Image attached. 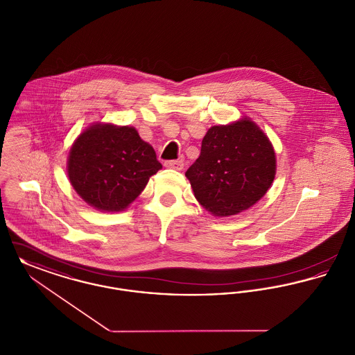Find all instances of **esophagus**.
I'll use <instances>...</instances> for the list:
<instances>
[{
  "instance_id": "34e87169",
  "label": "esophagus",
  "mask_w": 355,
  "mask_h": 355,
  "mask_svg": "<svg viewBox=\"0 0 355 355\" xmlns=\"http://www.w3.org/2000/svg\"><path fill=\"white\" fill-rule=\"evenodd\" d=\"M165 166L170 168V169L182 170L184 169V161L182 159H171V161H166Z\"/></svg>"
}]
</instances>
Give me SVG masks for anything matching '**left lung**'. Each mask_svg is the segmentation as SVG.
Here are the masks:
<instances>
[{"mask_svg":"<svg viewBox=\"0 0 355 355\" xmlns=\"http://www.w3.org/2000/svg\"><path fill=\"white\" fill-rule=\"evenodd\" d=\"M277 171L268 135L250 119L211 126L201 154L185 173L194 197L216 217L252 207L269 190Z\"/></svg>","mask_w":355,"mask_h":355,"instance_id":"left-lung-1","label":"left lung"}]
</instances>
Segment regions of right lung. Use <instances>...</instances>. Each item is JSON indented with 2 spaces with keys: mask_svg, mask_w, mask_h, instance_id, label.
<instances>
[{
  "mask_svg": "<svg viewBox=\"0 0 355 355\" xmlns=\"http://www.w3.org/2000/svg\"><path fill=\"white\" fill-rule=\"evenodd\" d=\"M162 165L132 126L94 123L74 141L68 177L77 194L100 211H122Z\"/></svg>",
  "mask_w": 355,
  "mask_h": 355,
  "instance_id": "1",
  "label": "right lung"
}]
</instances>
